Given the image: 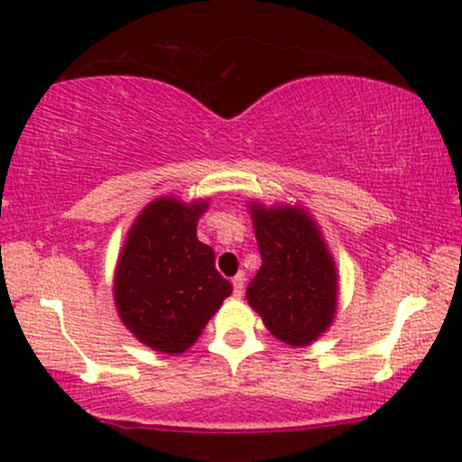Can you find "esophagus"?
Wrapping results in <instances>:
<instances>
[{
	"mask_svg": "<svg viewBox=\"0 0 462 462\" xmlns=\"http://www.w3.org/2000/svg\"><path fill=\"white\" fill-rule=\"evenodd\" d=\"M232 289H235V298H243V291H245V280H243V275L232 278Z\"/></svg>",
	"mask_w": 462,
	"mask_h": 462,
	"instance_id": "1",
	"label": "esophagus"
}]
</instances>
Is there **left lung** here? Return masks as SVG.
<instances>
[{
  "instance_id": "1",
  "label": "left lung",
  "mask_w": 462,
  "mask_h": 462,
  "mask_svg": "<svg viewBox=\"0 0 462 462\" xmlns=\"http://www.w3.org/2000/svg\"><path fill=\"white\" fill-rule=\"evenodd\" d=\"M263 264L245 298L267 330L289 346H309L337 310V272L315 221L291 206H254Z\"/></svg>"
}]
</instances>
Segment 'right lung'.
Listing matches in <instances>:
<instances>
[{"label": "right lung", "instance_id": "1", "mask_svg": "<svg viewBox=\"0 0 462 462\" xmlns=\"http://www.w3.org/2000/svg\"><path fill=\"white\" fill-rule=\"evenodd\" d=\"M206 201H152L132 226L115 278V301L128 330L158 352L180 354L198 341L232 284L215 252L198 241Z\"/></svg>", "mask_w": 462, "mask_h": 462}]
</instances>
